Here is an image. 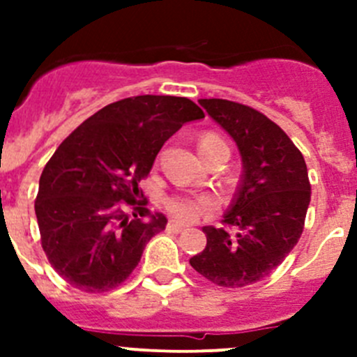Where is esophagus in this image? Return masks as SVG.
Listing matches in <instances>:
<instances>
[{"mask_svg": "<svg viewBox=\"0 0 357 357\" xmlns=\"http://www.w3.org/2000/svg\"><path fill=\"white\" fill-rule=\"evenodd\" d=\"M166 230H169V232H175V234H178V232L185 230V227L181 225V223H176V222H168V225H166Z\"/></svg>", "mask_w": 357, "mask_h": 357, "instance_id": "34e87169", "label": "esophagus"}]
</instances>
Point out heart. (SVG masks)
Returning <instances> with one entry per match:
<instances>
[{
  "label": "heart",
  "instance_id": "heart-1",
  "mask_svg": "<svg viewBox=\"0 0 357 357\" xmlns=\"http://www.w3.org/2000/svg\"><path fill=\"white\" fill-rule=\"evenodd\" d=\"M218 146H227V143L216 134H204L198 141V150L202 155ZM162 207L176 222L191 223L202 214L214 213L218 209V202L213 195L207 193H169L162 198Z\"/></svg>",
  "mask_w": 357,
  "mask_h": 357
}]
</instances>
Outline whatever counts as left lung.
<instances>
[{"instance_id": "1", "label": "left lung", "mask_w": 357, "mask_h": 357, "mask_svg": "<svg viewBox=\"0 0 357 357\" xmlns=\"http://www.w3.org/2000/svg\"><path fill=\"white\" fill-rule=\"evenodd\" d=\"M236 141L243 175L223 225L204 227L207 245L189 264L223 288L264 279L293 250L304 230L311 200L307 166L301 150L263 112L230 100H198Z\"/></svg>"}]
</instances>
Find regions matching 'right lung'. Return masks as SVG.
<instances>
[{
    "instance_id": "add662e5",
    "label": "right lung",
    "mask_w": 357,
    "mask_h": 357,
    "mask_svg": "<svg viewBox=\"0 0 357 357\" xmlns=\"http://www.w3.org/2000/svg\"><path fill=\"white\" fill-rule=\"evenodd\" d=\"M202 118L188 98H125L85 119L56 148L40 175L36 214L44 254L73 288L105 293L130 277L146 243L168 223L148 209L139 182L162 144Z\"/></svg>"
}]
</instances>
